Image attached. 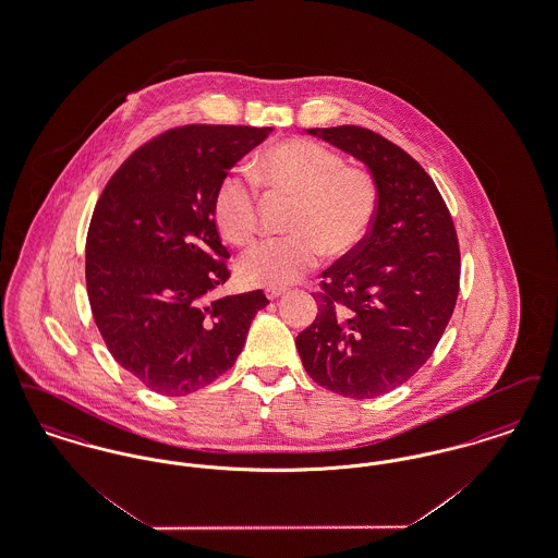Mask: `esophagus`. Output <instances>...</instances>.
<instances>
[{
  "instance_id": "obj_1",
  "label": "esophagus",
  "mask_w": 558,
  "mask_h": 558,
  "mask_svg": "<svg viewBox=\"0 0 558 558\" xmlns=\"http://www.w3.org/2000/svg\"><path fill=\"white\" fill-rule=\"evenodd\" d=\"M280 294H284V289H280V287H269V289H266L267 299H276Z\"/></svg>"
}]
</instances>
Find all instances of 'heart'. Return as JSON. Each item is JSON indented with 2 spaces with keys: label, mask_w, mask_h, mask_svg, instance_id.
Returning <instances> with one entry per match:
<instances>
[{
  "label": "heart",
  "mask_w": 558,
  "mask_h": 558,
  "mask_svg": "<svg viewBox=\"0 0 558 558\" xmlns=\"http://www.w3.org/2000/svg\"><path fill=\"white\" fill-rule=\"evenodd\" d=\"M248 173H228L213 196V219L223 240L244 246L259 230L257 181L271 194L294 198L291 234L253 244L239 259L251 287H287L318 266L324 253L345 257L368 239L380 190L368 167L345 165L332 148L294 137L267 148ZM256 181L253 183L252 180Z\"/></svg>",
  "instance_id": "b5f03b06"
}]
</instances>
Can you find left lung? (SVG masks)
Listing matches in <instances>:
<instances>
[{"instance_id":"left-lung-1","label":"left lung","mask_w":558,"mask_h":558,"mask_svg":"<svg viewBox=\"0 0 558 558\" xmlns=\"http://www.w3.org/2000/svg\"><path fill=\"white\" fill-rule=\"evenodd\" d=\"M368 165L378 215L360 248L322 271L318 316L296 337L307 374L332 393L378 398L425 366L460 291L446 201L418 160L366 128L307 130Z\"/></svg>"}]
</instances>
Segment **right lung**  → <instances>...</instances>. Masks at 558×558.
<instances>
[{
	"instance_id": "1",
	"label": "right lung",
	"mask_w": 558,
	"mask_h": 558,
	"mask_svg": "<svg viewBox=\"0 0 558 558\" xmlns=\"http://www.w3.org/2000/svg\"><path fill=\"white\" fill-rule=\"evenodd\" d=\"M267 128L182 125L133 150L89 221L85 284L110 355L150 391L194 393L239 357L264 291L211 299L230 276L213 196Z\"/></svg>"
}]
</instances>
